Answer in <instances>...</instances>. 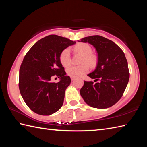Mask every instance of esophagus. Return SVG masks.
Wrapping results in <instances>:
<instances>
[{"label": "esophagus", "mask_w": 147, "mask_h": 147, "mask_svg": "<svg viewBox=\"0 0 147 147\" xmlns=\"http://www.w3.org/2000/svg\"><path fill=\"white\" fill-rule=\"evenodd\" d=\"M71 80H72V81H74V80H75V78H74V77H71Z\"/></svg>", "instance_id": "1"}]
</instances>
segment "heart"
Listing matches in <instances>:
<instances>
[{"label":"heart","mask_w":147,"mask_h":147,"mask_svg":"<svg viewBox=\"0 0 147 147\" xmlns=\"http://www.w3.org/2000/svg\"><path fill=\"white\" fill-rule=\"evenodd\" d=\"M74 49L78 52L83 54V57L81 62L83 63L80 65H71L66 69V73L71 77L78 78L83 75L88 71V66L84 63L88 64L90 66H93L95 64V58L92 54V49L88 44L85 43H81L74 47ZM59 59L61 64L64 66H67L71 62L70 49H65L61 53Z\"/></svg>","instance_id":"obj_1"}]
</instances>
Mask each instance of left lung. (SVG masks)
Instances as JSON below:
<instances>
[{"label":"left lung","instance_id":"1","mask_svg":"<svg viewBox=\"0 0 147 147\" xmlns=\"http://www.w3.org/2000/svg\"><path fill=\"white\" fill-rule=\"evenodd\" d=\"M78 42L92 45L98 54L96 67L88 76L98 82L93 84L85 81L80 95L92 107H110L119 100L129 82V73L124 53L114 42L102 36H87Z\"/></svg>","mask_w":147,"mask_h":147}]
</instances>
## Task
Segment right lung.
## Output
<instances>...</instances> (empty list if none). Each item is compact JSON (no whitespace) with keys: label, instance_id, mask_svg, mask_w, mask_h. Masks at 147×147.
I'll return each mask as SVG.
<instances>
[{"label":"right lung","instance_id":"obj_1","mask_svg":"<svg viewBox=\"0 0 147 147\" xmlns=\"http://www.w3.org/2000/svg\"><path fill=\"white\" fill-rule=\"evenodd\" d=\"M76 42L52 35L40 39L24 56L20 69L19 88L26 104L35 113L49 115L63 105L71 78L59 59L61 52ZM60 78L51 82L52 76Z\"/></svg>","mask_w":147,"mask_h":147}]
</instances>
